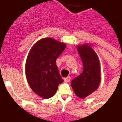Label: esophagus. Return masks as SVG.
<instances>
[{
	"label": "esophagus",
	"mask_w": 122,
	"mask_h": 122,
	"mask_svg": "<svg viewBox=\"0 0 122 122\" xmlns=\"http://www.w3.org/2000/svg\"><path fill=\"white\" fill-rule=\"evenodd\" d=\"M71 79V77H67L64 78V81L65 82H69Z\"/></svg>",
	"instance_id": "34e87169"
}]
</instances>
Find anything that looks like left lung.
<instances>
[{"instance_id": "1", "label": "left lung", "mask_w": 122, "mask_h": 122, "mask_svg": "<svg viewBox=\"0 0 122 122\" xmlns=\"http://www.w3.org/2000/svg\"><path fill=\"white\" fill-rule=\"evenodd\" d=\"M77 51L81 57L83 71L71 81L75 94L84 98L97 90L101 83V65L98 57L87 44L79 45Z\"/></svg>"}]
</instances>
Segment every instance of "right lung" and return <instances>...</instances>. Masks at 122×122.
<instances>
[{
  "label": "right lung",
  "instance_id": "1",
  "mask_svg": "<svg viewBox=\"0 0 122 122\" xmlns=\"http://www.w3.org/2000/svg\"><path fill=\"white\" fill-rule=\"evenodd\" d=\"M66 44L51 38L38 41L32 46L26 62V79L30 88L43 98H51L62 83L56 60Z\"/></svg>",
  "mask_w": 122,
  "mask_h": 122
}]
</instances>
